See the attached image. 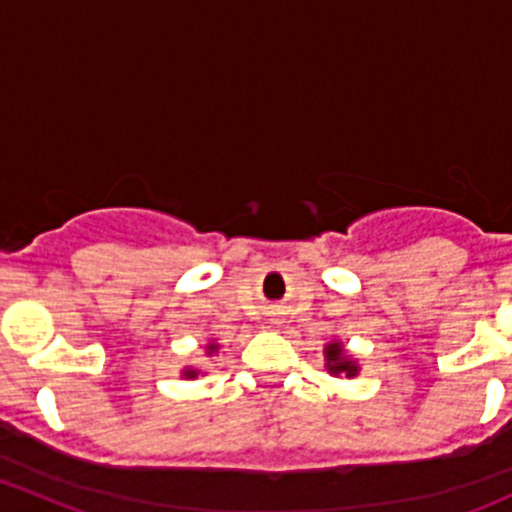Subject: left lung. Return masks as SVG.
I'll return each mask as SVG.
<instances>
[{
    "instance_id": "left-lung-1",
    "label": "left lung",
    "mask_w": 512,
    "mask_h": 512,
    "mask_svg": "<svg viewBox=\"0 0 512 512\" xmlns=\"http://www.w3.org/2000/svg\"><path fill=\"white\" fill-rule=\"evenodd\" d=\"M324 359H327V371L332 376H347V379H354L359 374V361L354 359L352 354L344 349V344L339 339H332V342L324 347Z\"/></svg>"
}]
</instances>
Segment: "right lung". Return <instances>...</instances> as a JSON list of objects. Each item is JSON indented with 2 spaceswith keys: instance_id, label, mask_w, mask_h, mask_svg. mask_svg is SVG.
<instances>
[{
  "instance_id": "right-lung-1",
  "label": "right lung",
  "mask_w": 512,
  "mask_h": 512,
  "mask_svg": "<svg viewBox=\"0 0 512 512\" xmlns=\"http://www.w3.org/2000/svg\"><path fill=\"white\" fill-rule=\"evenodd\" d=\"M218 352H220V344L210 339V342L205 344V354L215 356ZM200 374H205V371L198 369V366H183V369H180V376H183V379H198Z\"/></svg>"
}]
</instances>
